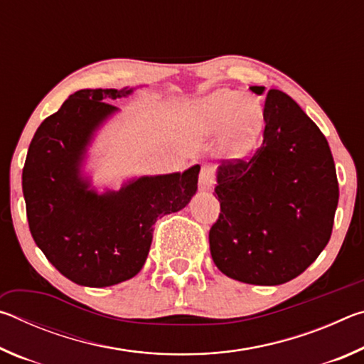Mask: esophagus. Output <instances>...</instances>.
Returning a JSON list of instances; mask_svg holds the SVG:
<instances>
[{"label":"esophagus","instance_id":"esophagus-1","mask_svg":"<svg viewBox=\"0 0 364 364\" xmlns=\"http://www.w3.org/2000/svg\"><path fill=\"white\" fill-rule=\"evenodd\" d=\"M215 184V175L210 167H204L199 175V188L202 191H210Z\"/></svg>","mask_w":364,"mask_h":364}]
</instances>
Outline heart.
Instances as JSON below:
<instances>
[{
	"mask_svg": "<svg viewBox=\"0 0 364 364\" xmlns=\"http://www.w3.org/2000/svg\"><path fill=\"white\" fill-rule=\"evenodd\" d=\"M183 123L199 136L223 133L225 151L239 156L254 146L262 132V107L254 97L218 90L191 102L183 112Z\"/></svg>",
	"mask_w": 364,
	"mask_h": 364,
	"instance_id": "1",
	"label": "heart"
}]
</instances>
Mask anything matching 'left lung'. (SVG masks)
<instances>
[{
    "label": "left lung",
    "mask_w": 364,
    "mask_h": 364,
    "mask_svg": "<svg viewBox=\"0 0 364 364\" xmlns=\"http://www.w3.org/2000/svg\"><path fill=\"white\" fill-rule=\"evenodd\" d=\"M250 91L267 96L263 143L252 159L218 167L221 210L208 241L228 278L278 286L304 273L328 245L338 183L328 141L299 104L279 90Z\"/></svg>",
    "instance_id": "obj_1"
}]
</instances>
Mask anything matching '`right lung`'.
I'll return each instance as SVG.
<instances>
[{"label":"right lung","instance_id":"add662e5","mask_svg":"<svg viewBox=\"0 0 364 364\" xmlns=\"http://www.w3.org/2000/svg\"><path fill=\"white\" fill-rule=\"evenodd\" d=\"M136 88L80 90L49 115L30 143L22 170L27 220L49 263L78 286L107 287L136 276L159 217L180 212L197 191L200 165L130 178L97 191L85 171L90 146L115 100Z\"/></svg>","mask_w":364,"mask_h":364}]
</instances>
